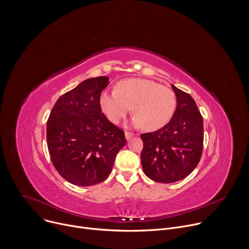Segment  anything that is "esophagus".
I'll list each match as a JSON object with an SVG mask.
<instances>
[{
  "instance_id": "34e87169",
  "label": "esophagus",
  "mask_w": 249,
  "mask_h": 249,
  "mask_svg": "<svg viewBox=\"0 0 249 249\" xmlns=\"http://www.w3.org/2000/svg\"><path fill=\"white\" fill-rule=\"evenodd\" d=\"M133 136H134V133H132V132H128V131H126V132H125V137H126V139H127V140H130Z\"/></svg>"
}]
</instances>
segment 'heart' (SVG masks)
<instances>
[{
    "label": "heart",
    "instance_id": "1",
    "mask_svg": "<svg viewBox=\"0 0 249 249\" xmlns=\"http://www.w3.org/2000/svg\"><path fill=\"white\" fill-rule=\"evenodd\" d=\"M101 111L112 123L121 121L131 110L135 114L133 124L155 131L171 119L176 96L173 90L146 79L120 81L113 91H102L99 96Z\"/></svg>",
    "mask_w": 249,
    "mask_h": 249
}]
</instances>
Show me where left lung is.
Instances as JSON below:
<instances>
[{
	"mask_svg": "<svg viewBox=\"0 0 249 249\" xmlns=\"http://www.w3.org/2000/svg\"><path fill=\"white\" fill-rule=\"evenodd\" d=\"M177 106L171 120L158 131L142 134L145 174L154 181L181 180L197 166L203 152V118L191 95L171 85Z\"/></svg>",
	"mask_w": 249,
	"mask_h": 249,
	"instance_id": "left-lung-1",
	"label": "left lung"
}]
</instances>
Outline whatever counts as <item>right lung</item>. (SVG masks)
Listing matches in <instances>:
<instances>
[{
	"instance_id": "add662e5",
	"label": "right lung",
	"mask_w": 249,
	"mask_h": 249,
	"mask_svg": "<svg viewBox=\"0 0 249 249\" xmlns=\"http://www.w3.org/2000/svg\"><path fill=\"white\" fill-rule=\"evenodd\" d=\"M108 80L88 79L61 95L47 121L51 161L63 178L74 185L90 186L105 180L126 144L124 131L111 123L99 106Z\"/></svg>"
}]
</instances>
